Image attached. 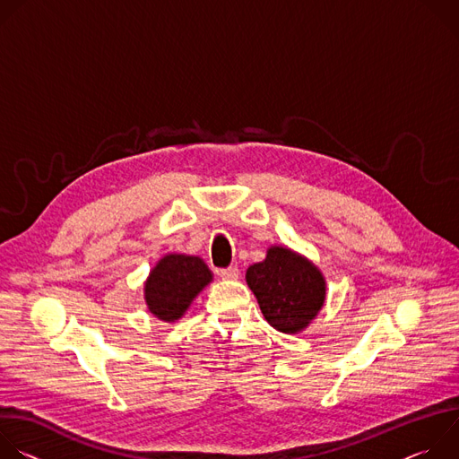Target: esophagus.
Wrapping results in <instances>:
<instances>
[{"label":"esophagus","instance_id":"1","mask_svg":"<svg viewBox=\"0 0 459 459\" xmlns=\"http://www.w3.org/2000/svg\"><path fill=\"white\" fill-rule=\"evenodd\" d=\"M220 276H221V280H227V281L238 280V278H239V269H238V267H229V269H221V271H220Z\"/></svg>","mask_w":459,"mask_h":459}]
</instances>
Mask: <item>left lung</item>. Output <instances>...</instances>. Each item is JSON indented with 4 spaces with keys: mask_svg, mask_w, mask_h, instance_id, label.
<instances>
[{
    "mask_svg": "<svg viewBox=\"0 0 459 459\" xmlns=\"http://www.w3.org/2000/svg\"><path fill=\"white\" fill-rule=\"evenodd\" d=\"M247 285L276 331L307 329L325 303V278L307 257L287 247H271L267 257L247 271Z\"/></svg>",
    "mask_w": 459,
    "mask_h": 459,
    "instance_id": "1",
    "label": "left lung"
}]
</instances>
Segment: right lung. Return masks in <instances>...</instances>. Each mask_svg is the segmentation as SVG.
Segmentation results:
<instances>
[{"mask_svg":"<svg viewBox=\"0 0 459 459\" xmlns=\"http://www.w3.org/2000/svg\"><path fill=\"white\" fill-rule=\"evenodd\" d=\"M212 281V273L198 255L167 254L145 281V301L158 319H179L192 299Z\"/></svg>","mask_w":459,"mask_h":459,"instance_id":"obj_1","label":"right lung"}]
</instances>
